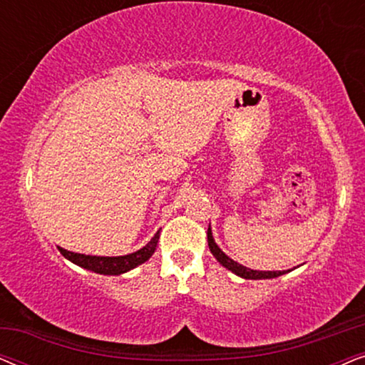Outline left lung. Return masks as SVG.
<instances>
[{
  "mask_svg": "<svg viewBox=\"0 0 365 365\" xmlns=\"http://www.w3.org/2000/svg\"><path fill=\"white\" fill-rule=\"evenodd\" d=\"M207 244H209V251L212 252V256L217 259L219 264H222L224 267L229 269V271L242 279H272V277H279L282 276V274H286V271H254V269L244 267L242 264L232 261L231 257H227L226 254L219 249L216 241H214L211 226L207 227Z\"/></svg>",
  "mask_w": 365,
  "mask_h": 365,
  "instance_id": "obj_1",
  "label": "left lung"
}]
</instances>
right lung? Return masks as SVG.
I'll list each match as a JSON object with an SVG mask.
<instances>
[{
	"instance_id": "add662e5",
	"label": "right lung",
	"mask_w": 365,
	"mask_h": 365,
	"mask_svg": "<svg viewBox=\"0 0 365 365\" xmlns=\"http://www.w3.org/2000/svg\"><path fill=\"white\" fill-rule=\"evenodd\" d=\"M159 239V231L154 234V237L149 241L146 246L139 251L128 254V256H118V257H103V256H86V254L79 252H71L66 251V249L59 247V252L63 254L68 261H71L79 267L88 269V271L104 274V276H119V274H124L131 269L138 267L139 264L146 262L149 257L153 256L154 251H156Z\"/></svg>"
}]
</instances>
